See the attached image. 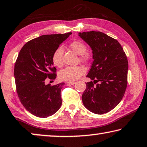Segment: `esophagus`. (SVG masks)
<instances>
[{"label": "esophagus", "instance_id": "obj_1", "mask_svg": "<svg viewBox=\"0 0 147 147\" xmlns=\"http://www.w3.org/2000/svg\"><path fill=\"white\" fill-rule=\"evenodd\" d=\"M67 84H70V85H74L76 84V82L75 81H67V82H66Z\"/></svg>", "mask_w": 147, "mask_h": 147}]
</instances>
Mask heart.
Returning <instances> with one entry per match:
<instances>
[{
    "label": "heart",
    "instance_id": "1",
    "mask_svg": "<svg viewBox=\"0 0 147 147\" xmlns=\"http://www.w3.org/2000/svg\"><path fill=\"white\" fill-rule=\"evenodd\" d=\"M69 47L72 51L80 56V59L83 62H87L91 58V56L87 53V47L84 42L81 40L71 42ZM64 49L62 47H58L52 55V62L55 66L60 67L63 65L62 56ZM86 73V69L83 66H69L62 69L59 74V78L62 80L74 81L78 80Z\"/></svg>",
    "mask_w": 147,
    "mask_h": 147
}]
</instances>
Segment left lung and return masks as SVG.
Instances as JSON below:
<instances>
[{
	"label": "left lung",
	"instance_id": "8db88e82",
	"mask_svg": "<svg viewBox=\"0 0 147 147\" xmlns=\"http://www.w3.org/2000/svg\"><path fill=\"white\" fill-rule=\"evenodd\" d=\"M79 36L91 47L93 58L87 76L93 81L86 83L82 95L83 105L92 113L103 114L114 109L125 93L127 56L118 40L102 32L87 31L79 33Z\"/></svg>",
	"mask_w": 147,
	"mask_h": 147
}]
</instances>
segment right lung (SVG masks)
I'll return each mask as SVG.
<instances>
[{
	"label": "right lung",
	"mask_w": 147,
	"mask_h": 147,
	"mask_svg": "<svg viewBox=\"0 0 147 147\" xmlns=\"http://www.w3.org/2000/svg\"><path fill=\"white\" fill-rule=\"evenodd\" d=\"M71 33L44 35L24 45L14 66L17 93L25 108L39 118H47L62 105L61 89L64 83L45 84V80H55L56 69L52 55Z\"/></svg>",
	"instance_id": "obj_1"
}]
</instances>
